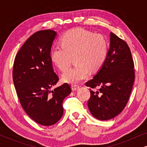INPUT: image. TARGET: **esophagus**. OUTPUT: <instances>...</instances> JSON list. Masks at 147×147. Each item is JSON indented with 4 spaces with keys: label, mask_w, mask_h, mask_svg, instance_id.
Wrapping results in <instances>:
<instances>
[{
    "label": "esophagus",
    "mask_w": 147,
    "mask_h": 147,
    "mask_svg": "<svg viewBox=\"0 0 147 147\" xmlns=\"http://www.w3.org/2000/svg\"><path fill=\"white\" fill-rule=\"evenodd\" d=\"M79 88H80V86H78L74 85V86H71V89H72V90H73V91H77V90L79 89Z\"/></svg>",
    "instance_id": "esophagus-1"
}]
</instances>
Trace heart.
Returning a JSON list of instances; mask_svg holds the SVG:
<instances>
[{
	"label": "heart",
	"instance_id": "b5f03b06",
	"mask_svg": "<svg viewBox=\"0 0 147 147\" xmlns=\"http://www.w3.org/2000/svg\"><path fill=\"white\" fill-rule=\"evenodd\" d=\"M61 46L52 48L50 59L60 71L69 67L71 57L76 63L62 76L66 83L77 84L89 76L90 71L100 69L105 63L108 43L101 34H94L84 29L68 31L60 39Z\"/></svg>",
	"mask_w": 147,
	"mask_h": 147
}]
</instances>
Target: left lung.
I'll use <instances>...</instances> for the list:
<instances>
[{
    "label": "left lung",
    "mask_w": 147,
    "mask_h": 147,
    "mask_svg": "<svg viewBox=\"0 0 147 147\" xmlns=\"http://www.w3.org/2000/svg\"><path fill=\"white\" fill-rule=\"evenodd\" d=\"M108 56L102 67L86 83L91 88L88 106L90 112L100 120L112 119L125 107L134 81V65L127 43L110 33Z\"/></svg>",
    "instance_id": "1"
}]
</instances>
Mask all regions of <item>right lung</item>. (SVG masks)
Instances as JSON below:
<instances>
[{
    "label": "right lung",
    "instance_id": "1",
    "mask_svg": "<svg viewBox=\"0 0 147 147\" xmlns=\"http://www.w3.org/2000/svg\"><path fill=\"white\" fill-rule=\"evenodd\" d=\"M57 33L51 29L36 32L16 55L13 79L26 113L37 123L51 126L63 114V101L71 93L67 83L51 90L59 80L53 71L50 52Z\"/></svg>",
    "mask_w": 147,
    "mask_h": 147
}]
</instances>
